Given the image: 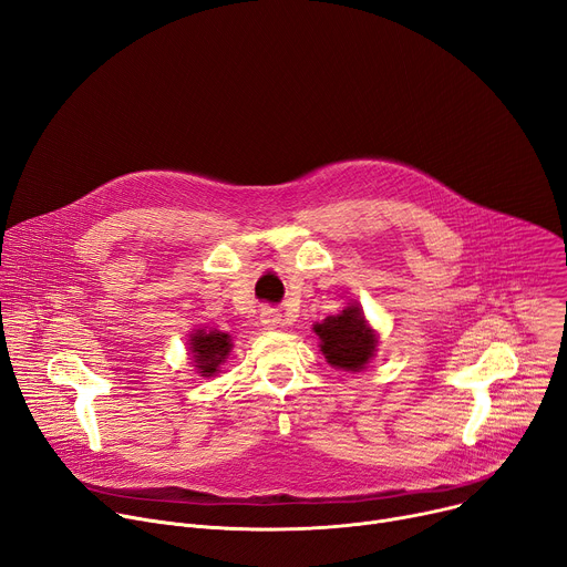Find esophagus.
Wrapping results in <instances>:
<instances>
[{
  "label": "esophagus",
  "mask_w": 567,
  "mask_h": 567,
  "mask_svg": "<svg viewBox=\"0 0 567 567\" xmlns=\"http://www.w3.org/2000/svg\"><path fill=\"white\" fill-rule=\"evenodd\" d=\"M259 321L261 326L267 330H274V328H282L285 326V319L280 315V310H274V308H264L261 315H259Z\"/></svg>",
  "instance_id": "34e87169"
}]
</instances>
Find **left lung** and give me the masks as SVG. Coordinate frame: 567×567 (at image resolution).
Returning <instances> with one entry per match:
<instances>
[{
  "label": "left lung",
  "mask_w": 567,
  "mask_h": 567,
  "mask_svg": "<svg viewBox=\"0 0 567 567\" xmlns=\"http://www.w3.org/2000/svg\"><path fill=\"white\" fill-rule=\"evenodd\" d=\"M321 339V353L326 360L344 371H362L375 353L379 337L367 323L358 306H349L339 315L326 317L312 328Z\"/></svg>",
  "instance_id": "8db88e82"
}]
</instances>
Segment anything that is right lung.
<instances>
[{
  "instance_id": "obj_1",
  "label": "right lung",
  "mask_w": 567,
  "mask_h": 567,
  "mask_svg": "<svg viewBox=\"0 0 567 567\" xmlns=\"http://www.w3.org/2000/svg\"><path fill=\"white\" fill-rule=\"evenodd\" d=\"M188 351H192L194 367L198 369V373L207 379V375H216L218 367L225 362V358L230 355L233 339L228 332L200 328L192 332V339H188Z\"/></svg>"
}]
</instances>
